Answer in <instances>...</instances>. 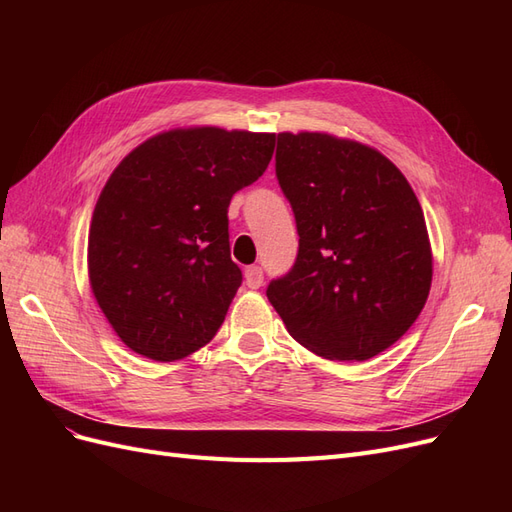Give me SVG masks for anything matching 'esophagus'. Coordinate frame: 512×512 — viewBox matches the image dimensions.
I'll list each match as a JSON object with an SVG mask.
<instances>
[{"label":"esophagus","mask_w":512,"mask_h":512,"mask_svg":"<svg viewBox=\"0 0 512 512\" xmlns=\"http://www.w3.org/2000/svg\"><path fill=\"white\" fill-rule=\"evenodd\" d=\"M262 282H265V273H262L260 267H247L245 269V284L247 288H260Z\"/></svg>","instance_id":"esophagus-1"}]
</instances>
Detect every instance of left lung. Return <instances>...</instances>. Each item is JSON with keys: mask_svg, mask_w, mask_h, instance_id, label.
<instances>
[{"mask_svg": "<svg viewBox=\"0 0 512 512\" xmlns=\"http://www.w3.org/2000/svg\"><path fill=\"white\" fill-rule=\"evenodd\" d=\"M275 175L299 254L267 297L288 333L324 359L367 361L404 335L431 288L423 209L401 170L367 145L277 134Z\"/></svg>", "mask_w": 512, "mask_h": 512, "instance_id": "obj_1", "label": "left lung"}]
</instances>
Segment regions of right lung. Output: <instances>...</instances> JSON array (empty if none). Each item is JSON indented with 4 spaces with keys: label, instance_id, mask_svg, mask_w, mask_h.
I'll list each match as a JSON object with an SVG mask.
<instances>
[{
    "label": "right lung",
    "instance_id": "add662e5",
    "mask_svg": "<svg viewBox=\"0 0 512 512\" xmlns=\"http://www.w3.org/2000/svg\"><path fill=\"white\" fill-rule=\"evenodd\" d=\"M273 147L275 134L170 130L108 177L89 228V282L130 350L179 361L218 333L243 280L230 258V198L265 173Z\"/></svg>",
    "mask_w": 512,
    "mask_h": 512
}]
</instances>
